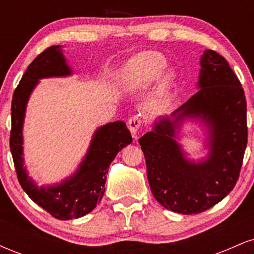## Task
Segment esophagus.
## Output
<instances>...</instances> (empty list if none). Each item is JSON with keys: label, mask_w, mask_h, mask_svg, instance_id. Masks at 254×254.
<instances>
[{"label": "esophagus", "mask_w": 254, "mask_h": 254, "mask_svg": "<svg viewBox=\"0 0 254 254\" xmlns=\"http://www.w3.org/2000/svg\"><path fill=\"white\" fill-rule=\"evenodd\" d=\"M141 124L142 121L138 116H132V117L129 119V122H127V125H129V129L131 131V133H132L133 138H137V131L141 127Z\"/></svg>", "instance_id": "1"}]
</instances>
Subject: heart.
<instances>
[{
  "mask_svg": "<svg viewBox=\"0 0 254 254\" xmlns=\"http://www.w3.org/2000/svg\"><path fill=\"white\" fill-rule=\"evenodd\" d=\"M167 65V61L159 52H144L131 61L127 66V81L131 88L145 86L156 80ZM173 74L166 76V83L173 81Z\"/></svg>",
  "mask_w": 254,
  "mask_h": 254,
  "instance_id": "b5f03b06",
  "label": "heart"
}]
</instances>
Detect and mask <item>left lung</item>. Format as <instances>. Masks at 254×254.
<instances>
[{
	"mask_svg": "<svg viewBox=\"0 0 254 254\" xmlns=\"http://www.w3.org/2000/svg\"><path fill=\"white\" fill-rule=\"evenodd\" d=\"M199 90L138 139L151 193L168 210L199 214L223 199L237 184L247 144L246 98L226 58L206 50ZM185 117H202L212 130L211 155L193 164L183 159L174 130Z\"/></svg>",
	"mask_w": 254,
	"mask_h": 254,
	"instance_id": "left-lung-1",
	"label": "left lung"
}]
</instances>
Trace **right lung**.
Returning a JSON list of instances; mask_svg holds the SVG:
<instances>
[{
    "instance_id": "1",
    "label": "right lung",
    "mask_w": 254,
    "mask_h": 254,
    "mask_svg": "<svg viewBox=\"0 0 254 254\" xmlns=\"http://www.w3.org/2000/svg\"><path fill=\"white\" fill-rule=\"evenodd\" d=\"M71 70L58 46H49L32 61L17 84L11 100L10 151L20 185L34 203L57 220H71L88 214L100 203L105 192L106 173L118 151L132 142L124 122L101 127L95 132L90 148L78 171L57 186H38L27 177L22 161V124L25 109L38 80L65 76Z\"/></svg>"
}]
</instances>
